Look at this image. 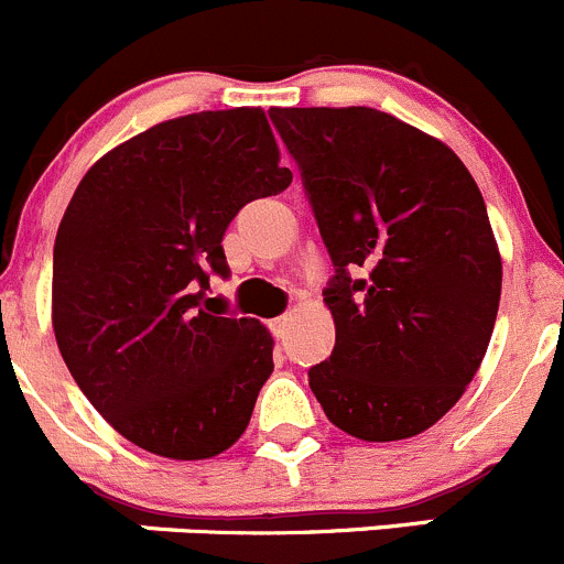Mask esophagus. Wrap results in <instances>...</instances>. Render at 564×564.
<instances>
[{
	"instance_id": "obj_1",
	"label": "esophagus",
	"mask_w": 564,
	"mask_h": 564,
	"mask_svg": "<svg viewBox=\"0 0 564 564\" xmlns=\"http://www.w3.org/2000/svg\"><path fill=\"white\" fill-rule=\"evenodd\" d=\"M288 326H290V315H282V317H274V321H271V332L276 334V337H282L284 332H288Z\"/></svg>"
}]
</instances>
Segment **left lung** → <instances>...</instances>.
Here are the masks:
<instances>
[{"mask_svg":"<svg viewBox=\"0 0 564 564\" xmlns=\"http://www.w3.org/2000/svg\"><path fill=\"white\" fill-rule=\"evenodd\" d=\"M269 115L334 263L323 301L337 339L312 392L361 442L420 436L458 403L494 334L501 254L482 194L442 139L387 111Z\"/></svg>","mask_w":564,"mask_h":564,"instance_id":"1","label":"left lung"}]
</instances>
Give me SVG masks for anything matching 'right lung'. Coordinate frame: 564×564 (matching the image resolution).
Returning <instances> with one entry per match:
<instances>
[{"mask_svg":"<svg viewBox=\"0 0 564 564\" xmlns=\"http://www.w3.org/2000/svg\"><path fill=\"white\" fill-rule=\"evenodd\" d=\"M260 106L164 120L100 155L54 241L59 354L120 436L172 460H205L247 431L274 372V337L205 301L227 274L238 210L290 186Z\"/></svg>","mask_w":564,"mask_h":564,"instance_id":"add662e5","label":"right lung"}]
</instances>
